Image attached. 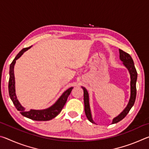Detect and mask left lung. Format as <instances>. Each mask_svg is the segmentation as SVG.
<instances>
[{
  "label": "left lung",
  "instance_id": "left-lung-1",
  "mask_svg": "<svg viewBox=\"0 0 149 149\" xmlns=\"http://www.w3.org/2000/svg\"><path fill=\"white\" fill-rule=\"evenodd\" d=\"M120 52V60L123 62V64H124L125 66L129 70L130 74L131 75V97L129 103L127 106L124 110L121 113V114L115 118L112 121V123H118V122L123 119L127 114L129 113L131 108L134 104L135 99H136V95H137V89H136V81H137V70L135 69L134 63H133V60L132 59V56L130 55L123 51L122 50L119 49ZM82 89H84V104H85V115L87 118V119L89 120L91 122L94 123L93 120H92L91 117V113L90 107H89V94H88L87 91L86 90L85 87H82Z\"/></svg>",
  "mask_w": 149,
  "mask_h": 149
}]
</instances>
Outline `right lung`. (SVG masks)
Listing matches in <instances>:
<instances>
[{
    "label": "right lung",
    "instance_id": "1",
    "mask_svg": "<svg viewBox=\"0 0 149 149\" xmlns=\"http://www.w3.org/2000/svg\"><path fill=\"white\" fill-rule=\"evenodd\" d=\"M30 47L24 48L20 51L17 56L15 57L13 61L10 65V77L8 82V92L10 97L12 100V102L14 104L17 110L19 111L20 114L28 118L29 119L33 120L35 121H47L52 120L56 116L61 112L63 107L65 105V102L67 101L68 97L70 95L71 91H72L73 87H70L68 89L65 91L63 93L59 99L49 108L45 110H30L29 111H26L25 108L20 104L18 100L17 99L16 93H15V78H14V64L16 63V60L18 59L22 56L24 52L28 50Z\"/></svg>",
    "mask_w": 149,
    "mask_h": 149
}]
</instances>
